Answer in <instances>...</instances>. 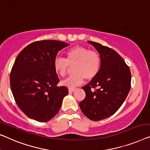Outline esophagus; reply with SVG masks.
<instances>
[{
  "mask_svg": "<svg viewBox=\"0 0 150 150\" xmlns=\"http://www.w3.org/2000/svg\"><path fill=\"white\" fill-rule=\"evenodd\" d=\"M75 91V89L73 88V89H69V93H72V92H73V91Z\"/></svg>",
  "mask_w": 150,
  "mask_h": 150,
  "instance_id": "1",
  "label": "esophagus"
}]
</instances>
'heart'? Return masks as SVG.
Wrapping results in <instances>:
<instances>
[{"instance_id":"1","label":"heart","mask_w":150,"mask_h":150,"mask_svg":"<svg viewBox=\"0 0 150 150\" xmlns=\"http://www.w3.org/2000/svg\"><path fill=\"white\" fill-rule=\"evenodd\" d=\"M73 74L62 80L61 84L69 88H74L86 81L94 79L99 73L101 59L96 51H91L86 47L77 46L67 51L66 59L57 58L54 61L56 72L62 77L67 73L69 66H73Z\"/></svg>"}]
</instances>
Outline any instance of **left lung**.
<instances>
[{
    "label": "left lung",
    "instance_id": "1",
    "mask_svg": "<svg viewBox=\"0 0 150 150\" xmlns=\"http://www.w3.org/2000/svg\"><path fill=\"white\" fill-rule=\"evenodd\" d=\"M101 59L99 73L83 86L86 98L79 103L82 112L93 121L103 120L117 112L130 91L131 75L129 67L113 49L97 42L88 41ZM91 88H96L94 92Z\"/></svg>",
    "mask_w": 150,
    "mask_h": 150
}]
</instances>
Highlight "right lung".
<instances>
[{
    "label": "right lung",
    "instance_id": "right-lung-1",
    "mask_svg": "<svg viewBox=\"0 0 150 150\" xmlns=\"http://www.w3.org/2000/svg\"><path fill=\"white\" fill-rule=\"evenodd\" d=\"M69 44L42 40L29 44L15 59L10 75L11 88L21 110L39 122H47L61 108L68 94L65 86H57L59 79L54 68L58 52Z\"/></svg>",
    "mask_w": 150,
    "mask_h": 150
}]
</instances>
